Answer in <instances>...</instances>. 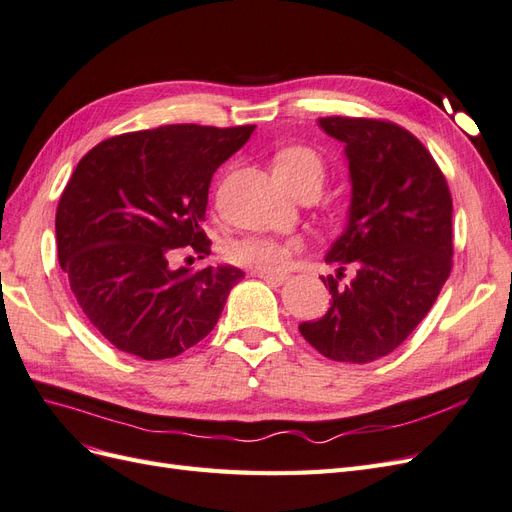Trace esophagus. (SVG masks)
<instances>
[{
    "label": "esophagus",
    "mask_w": 512,
    "mask_h": 512,
    "mask_svg": "<svg viewBox=\"0 0 512 512\" xmlns=\"http://www.w3.org/2000/svg\"><path fill=\"white\" fill-rule=\"evenodd\" d=\"M252 275H254V277H260V280H265V282H269V284H277V286L284 284V282L288 280L286 275H280V273H269V271H258V269H254V271H252Z\"/></svg>",
    "instance_id": "34e87169"
}]
</instances>
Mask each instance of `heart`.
<instances>
[{
    "label": "heart",
    "instance_id": "b5f03b06",
    "mask_svg": "<svg viewBox=\"0 0 512 512\" xmlns=\"http://www.w3.org/2000/svg\"><path fill=\"white\" fill-rule=\"evenodd\" d=\"M273 173L290 192L301 183L322 185L324 160L320 153L305 145H290L273 156ZM301 250L299 239L275 237H245L228 243L226 256L230 262L258 271L282 273L290 265V258Z\"/></svg>",
    "mask_w": 512,
    "mask_h": 512
}]
</instances>
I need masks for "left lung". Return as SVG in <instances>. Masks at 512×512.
Returning a JSON list of instances; mask_svg holds the SVG:
<instances>
[{
    "label": "left lung",
    "mask_w": 512,
    "mask_h": 512,
    "mask_svg": "<svg viewBox=\"0 0 512 512\" xmlns=\"http://www.w3.org/2000/svg\"><path fill=\"white\" fill-rule=\"evenodd\" d=\"M346 145L352 181L348 226L327 254L329 312L299 324L320 354L369 363L393 352L436 303L453 267V198L414 134L393 121L320 117ZM346 266L357 273L338 284Z\"/></svg>",
    "instance_id": "8db88e82"
}]
</instances>
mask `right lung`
Instances as JSON below:
<instances>
[{
    "label": "right lung",
    "instance_id": "1",
    "mask_svg": "<svg viewBox=\"0 0 512 512\" xmlns=\"http://www.w3.org/2000/svg\"><path fill=\"white\" fill-rule=\"evenodd\" d=\"M256 126L177 123L106 138L59 198L57 256L76 303L117 350L145 361L177 356L207 337L243 271L173 269L192 245L209 256L205 222L215 170Z\"/></svg>",
    "mask_w": 512,
    "mask_h": 512
}]
</instances>
